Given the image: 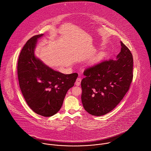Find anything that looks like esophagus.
Wrapping results in <instances>:
<instances>
[{"instance_id":"esophagus-1","label":"esophagus","mask_w":151,"mask_h":151,"mask_svg":"<svg viewBox=\"0 0 151 151\" xmlns=\"http://www.w3.org/2000/svg\"><path fill=\"white\" fill-rule=\"evenodd\" d=\"M81 81H82V79H81V78H77V79H76V82H75V85H76V86H79V85H81Z\"/></svg>"}]
</instances>
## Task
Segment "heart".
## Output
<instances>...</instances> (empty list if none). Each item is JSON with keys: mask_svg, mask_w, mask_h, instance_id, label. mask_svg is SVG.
Masks as SVG:
<instances>
[{"mask_svg": "<svg viewBox=\"0 0 151 151\" xmlns=\"http://www.w3.org/2000/svg\"><path fill=\"white\" fill-rule=\"evenodd\" d=\"M102 58H103V55H102V54H99V55L93 60V62H97V61L101 60Z\"/></svg>", "mask_w": 151, "mask_h": 151, "instance_id": "heart-1", "label": "heart"}]
</instances>
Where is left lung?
Here are the masks:
<instances>
[{
	"mask_svg": "<svg viewBox=\"0 0 151 151\" xmlns=\"http://www.w3.org/2000/svg\"><path fill=\"white\" fill-rule=\"evenodd\" d=\"M116 60H104L86 69L82 80L81 95L84 109L93 116L113 110L128 91L133 79V56L121 42Z\"/></svg>",
	"mask_w": 151,
	"mask_h": 151,
	"instance_id": "8db88e82",
	"label": "left lung"
}]
</instances>
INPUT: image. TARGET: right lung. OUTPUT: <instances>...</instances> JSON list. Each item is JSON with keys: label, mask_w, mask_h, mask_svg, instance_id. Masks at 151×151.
Wrapping results in <instances>:
<instances>
[{"label": "right lung", "mask_w": 151, "mask_h": 151, "mask_svg": "<svg viewBox=\"0 0 151 151\" xmlns=\"http://www.w3.org/2000/svg\"><path fill=\"white\" fill-rule=\"evenodd\" d=\"M35 35L22 48L17 62V76L22 95L30 108L38 115L49 117L61 108L68 91L73 86L78 74L65 75L44 64L34 53Z\"/></svg>", "instance_id": "right-lung-1"}]
</instances>
